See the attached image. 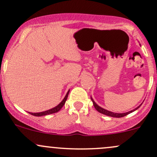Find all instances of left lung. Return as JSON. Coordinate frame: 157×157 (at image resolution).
Segmentation results:
<instances>
[{"mask_svg": "<svg viewBox=\"0 0 157 157\" xmlns=\"http://www.w3.org/2000/svg\"><path fill=\"white\" fill-rule=\"evenodd\" d=\"M91 99H92V102H93V105H94V108H95L96 110H97L98 112H99L100 113H102V114L104 115H107V116H110V117H114V118H121V117H124V116H126L127 115L130 114V113H132L133 111H135V110H136L138 108H139L141 106V104L140 106H139L138 107L136 108V109H134L133 110H131V111L130 112H127V113H113V112H110V111H108V110L105 109H103L102 107H101V106H99L98 105L96 104L95 102H94V101H93V99L92 98H91Z\"/></svg>", "mask_w": 157, "mask_h": 157, "instance_id": "8db88e82", "label": "left lung"}]
</instances>
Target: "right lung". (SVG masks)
<instances>
[{
  "label": "right lung",
  "instance_id": "right-lung-1",
  "mask_svg": "<svg viewBox=\"0 0 157 157\" xmlns=\"http://www.w3.org/2000/svg\"><path fill=\"white\" fill-rule=\"evenodd\" d=\"M68 93H69V91H68V92H67L66 95H65V97L64 98V99L62 101V102L60 103L59 104H58L57 106H55V107L52 108V109H49V110H47V111H44V112H42V113H29L30 114L34 115V116H43V115H50V114H53V113H57V112H59L60 109H61V108L63 107V106H64L65 101H66L67 98H68Z\"/></svg>",
  "mask_w": 157,
  "mask_h": 157
}]
</instances>
